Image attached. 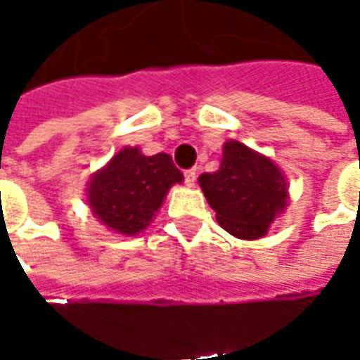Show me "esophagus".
I'll use <instances>...</instances> for the list:
<instances>
[{"label":"esophagus","mask_w":360,"mask_h":360,"mask_svg":"<svg viewBox=\"0 0 360 360\" xmlns=\"http://www.w3.org/2000/svg\"><path fill=\"white\" fill-rule=\"evenodd\" d=\"M195 181H196L195 169H188V172H185V183H187V187H195Z\"/></svg>","instance_id":"esophagus-1"}]
</instances>
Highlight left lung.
<instances>
[{
  "label": "left lung",
  "instance_id": "left-lung-1",
  "mask_svg": "<svg viewBox=\"0 0 360 360\" xmlns=\"http://www.w3.org/2000/svg\"><path fill=\"white\" fill-rule=\"evenodd\" d=\"M218 224L237 239H262L289 202V185L278 165L239 141H227L219 167L198 177Z\"/></svg>",
  "mask_w": 360,
  "mask_h": 360
}]
</instances>
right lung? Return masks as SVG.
<instances>
[{"label":"right lung","mask_w":360,"mask_h":360,"mask_svg":"<svg viewBox=\"0 0 360 360\" xmlns=\"http://www.w3.org/2000/svg\"><path fill=\"white\" fill-rule=\"evenodd\" d=\"M183 183L169 154L144 156L125 146L90 177L86 202L98 221L123 237H136L154 221L167 191Z\"/></svg>","instance_id":"1"}]
</instances>
